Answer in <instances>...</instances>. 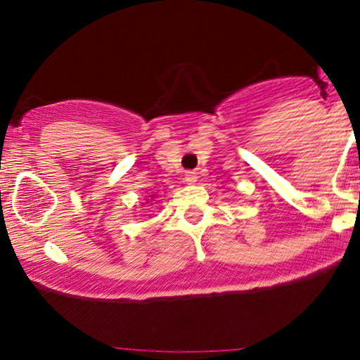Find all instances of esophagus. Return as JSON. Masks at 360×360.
I'll list each match as a JSON object with an SVG mask.
<instances>
[{"label": "esophagus", "instance_id": "obj_1", "mask_svg": "<svg viewBox=\"0 0 360 360\" xmlns=\"http://www.w3.org/2000/svg\"><path fill=\"white\" fill-rule=\"evenodd\" d=\"M184 179H186V183H188V184H196L198 183V174L194 171H188V172H186Z\"/></svg>", "mask_w": 360, "mask_h": 360}]
</instances>
